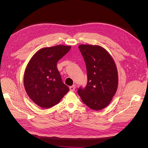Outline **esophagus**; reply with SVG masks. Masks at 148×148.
Listing matches in <instances>:
<instances>
[{
	"label": "esophagus",
	"instance_id": "1",
	"mask_svg": "<svg viewBox=\"0 0 148 148\" xmlns=\"http://www.w3.org/2000/svg\"><path fill=\"white\" fill-rule=\"evenodd\" d=\"M75 87L74 85H73V86H70L69 87L70 91H71V92H74L75 90Z\"/></svg>",
	"mask_w": 148,
	"mask_h": 148
}]
</instances>
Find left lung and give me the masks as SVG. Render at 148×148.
Segmentation results:
<instances>
[{"mask_svg":"<svg viewBox=\"0 0 148 148\" xmlns=\"http://www.w3.org/2000/svg\"><path fill=\"white\" fill-rule=\"evenodd\" d=\"M79 49L86 65L88 82L78 94L83 102L95 110L110 104L118 89V69L112 57L102 47L80 45Z\"/></svg>","mask_w":148,"mask_h":148,"instance_id":"left-lung-1","label":"left lung"}]
</instances>
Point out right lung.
Wrapping results in <instances>:
<instances>
[{
    "label": "right lung",
    "mask_w": 148,
    "mask_h": 148,
    "mask_svg": "<svg viewBox=\"0 0 148 148\" xmlns=\"http://www.w3.org/2000/svg\"><path fill=\"white\" fill-rule=\"evenodd\" d=\"M71 49L62 45L38 50L30 59L24 74V86L33 101L44 108L58 104L69 90L62 80L57 62Z\"/></svg>",
    "instance_id": "obj_1"
}]
</instances>
